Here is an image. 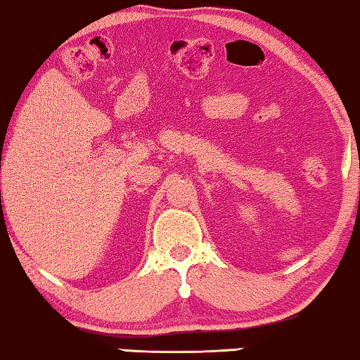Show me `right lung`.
I'll return each instance as SVG.
<instances>
[{
  "label": "right lung",
  "instance_id": "1",
  "mask_svg": "<svg viewBox=\"0 0 360 360\" xmlns=\"http://www.w3.org/2000/svg\"><path fill=\"white\" fill-rule=\"evenodd\" d=\"M0 195H1V193H0ZM0 202H1V200H0Z\"/></svg>",
  "mask_w": 360,
  "mask_h": 360
}]
</instances>
